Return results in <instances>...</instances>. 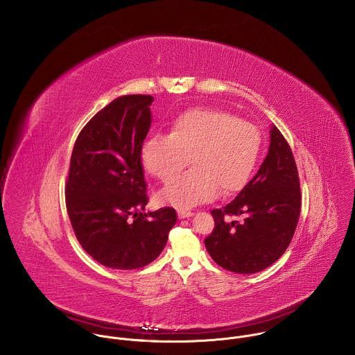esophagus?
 I'll return each mask as SVG.
<instances>
[{"label": "esophagus", "mask_w": 355, "mask_h": 355, "mask_svg": "<svg viewBox=\"0 0 355 355\" xmlns=\"http://www.w3.org/2000/svg\"><path fill=\"white\" fill-rule=\"evenodd\" d=\"M192 215H193V212H191V211H184V209H180V211H178V218H180V219L191 218Z\"/></svg>", "instance_id": "esophagus-1"}]
</instances>
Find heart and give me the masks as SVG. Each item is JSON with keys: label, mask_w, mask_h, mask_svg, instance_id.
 Segmentation results:
<instances>
[{"label": "heart", "mask_w": 355, "mask_h": 355, "mask_svg": "<svg viewBox=\"0 0 355 355\" xmlns=\"http://www.w3.org/2000/svg\"><path fill=\"white\" fill-rule=\"evenodd\" d=\"M261 148L260 130L236 115L214 108H192L171 121L170 135H156L141 148L144 170L163 182L174 180L188 164L192 170L166 187L164 204L188 209L230 196L250 181Z\"/></svg>", "instance_id": "heart-1"}]
</instances>
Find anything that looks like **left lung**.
I'll return each mask as SVG.
<instances>
[{"instance_id": "obj_1", "label": "left lung", "mask_w": 355, "mask_h": 355, "mask_svg": "<svg viewBox=\"0 0 355 355\" xmlns=\"http://www.w3.org/2000/svg\"><path fill=\"white\" fill-rule=\"evenodd\" d=\"M270 148L260 170L239 195L211 214L215 227L205 239L209 256L236 274H254L274 264L288 248L300 214V188L292 150L271 128ZM243 216V222L227 220Z\"/></svg>"}]
</instances>
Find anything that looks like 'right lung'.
<instances>
[{
	"mask_svg": "<svg viewBox=\"0 0 355 355\" xmlns=\"http://www.w3.org/2000/svg\"><path fill=\"white\" fill-rule=\"evenodd\" d=\"M151 95H123L80 132L70 160L66 207L77 240L110 268L155 261L177 222L173 208L144 214L148 202L141 147L151 123Z\"/></svg>",
	"mask_w": 355,
	"mask_h": 355,
	"instance_id": "1",
	"label": "right lung"
}]
</instances>
